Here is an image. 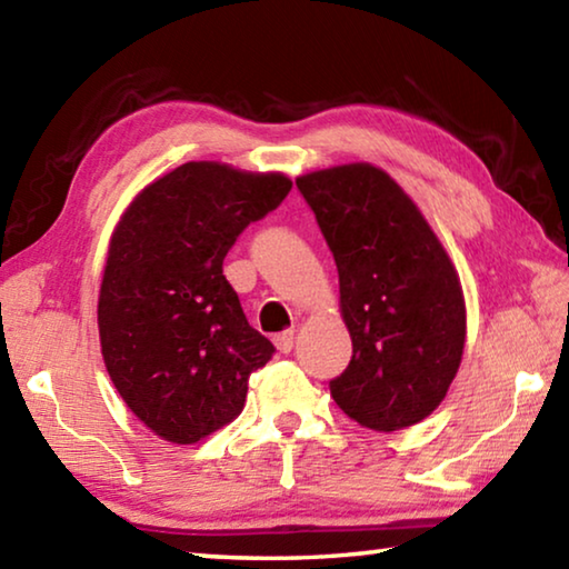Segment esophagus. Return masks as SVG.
<instances>
[{"instance_id": "34e87169", "label": "esophagus", "mask_w": 569, "mask_h": 569, "mask_svg": "<svg viewBox=\"0 0 569 569\" xmlns=\"http://www.w3.org/2000/svg\"><path fill=\"white\" fill-rule=\"evenodd\" d=\"M293 341H296V333L293 331H283V333H278L276 339H273V343H276V349L281 351V353H288L293 349Z\"/></svg>"}]
</instances>
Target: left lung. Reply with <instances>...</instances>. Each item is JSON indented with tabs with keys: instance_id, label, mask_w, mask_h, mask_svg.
<instances>
[{
	"instance_id": "left-lung-1",
	"label": "left lung",
	"mask_w": 569,
	"mask_h": 569,
	"mask_svg": "<svg viewBox=\"0 0 569 569\" xmlns=\"http://www.w3.org/2000/svg\"><path fill=\"white\" fill-rule=\"evenodd\" d=\"M339 268L353 356L331 397L373 431L427 419L455 381L467 341L459 273L389 172L349 162L296 178Z\"/></svg>"
}]
</instances>
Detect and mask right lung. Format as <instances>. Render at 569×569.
I'll list each match as a JSON object with an SVG mask.
<instances>
[{
  "label": "right lung",
  "instance_id": "1",
  "mask_svg": "<svg viewBox=\"0 0 569 569\" xmlns=\"http://www.w3.org/2000/svg\"><path fill=\"white\" fill-rule=\"evenodd\" d=\"M283 172L198 160L124 208L98 298L102 359L128 409L160 439L196 445L243 411L273 343L248 323L223 258L291 190Z\"/></svg>",
  "mask_w": 569,
  "mask_h": 569
}]
</instances>
